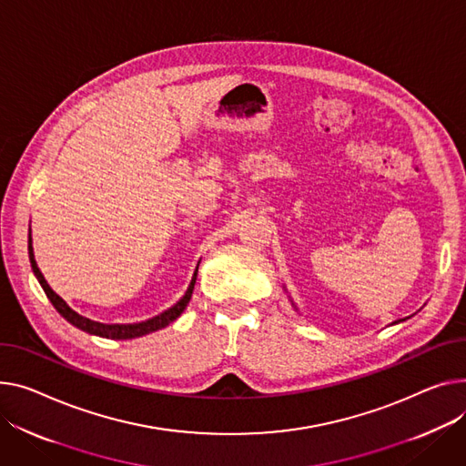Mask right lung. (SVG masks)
Listing matches in <instances>:
<instances>
[{"label": "right lung", "mask_w": 466, "mask_h": 466, "mask_svg": "<svg viewBox=\"0 0 466 466\" xmlns=\"http://www.w3.org/2000/svg\"><path fill=\"white\" fill-rule=\"evenodd\" d=\"M29 260H31V268H34V271H35V275H37V279H39L41 287L45 289V294L48 296V299H50L52 305L56 307V311H57L61 317H64L67 322H71L73 326H76L78 329L87 331V333H91V335L106 337V339H135V337L147 335V333H151V331H157V329L168 326L170 322H174V320L183 313V309L187 307V303H189V299H191V296H193L195 283H197V271H198V268H197V271H195V275H193V281H191L187 292H185V296H183L174 307H170L168 311H165L163 315L155 317V319H149V320H146V322H138V324H101V322H93V320H89V319H86V317L75 313L73 309L50 289V285L46 283L45 275L41 273V269H39V266H37V262H35L34 245H31V234H29Z\"/></svg>", "instance_id": "1"}]
</instances>
